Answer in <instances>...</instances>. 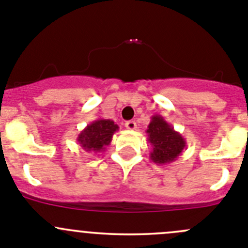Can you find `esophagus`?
<instances>
[{
	"label": "esophagus",
	"instance_id": "1",
	"mask_svg": "<svg viewBox=\"0 0 248 248\" xmlns=\"http://www.w3.org/2000/svg\"><path fill=\"white\" fill-rule=\"evenodd\" d=\"M124 126H126V128L129 129V131H133V129L137 128V124H136V121H133V120H131V121H127L126 124H124Z\"/></svg>",
	"mask_w": 248,
	"mask_h": 248
}]
</instances>
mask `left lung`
<instances>
[{
	"label": "left lung",
	"mask_w": 248,
	"mask_h": 248,
	"mask_svg": "<svg viewBox=\"0 0 248 248\" xmlns=\"http://www.w3.org/2000/svg\"><path fill=\"white\" fill-rule=\"evenodd\" d=\"M146 134L151 145L150 160L157 165H167L177 160L186 145L182 134L174 131L161 115L151 117Z\"/></svg>",
	"instance_id": "left-lung-1"
}]
</instances>
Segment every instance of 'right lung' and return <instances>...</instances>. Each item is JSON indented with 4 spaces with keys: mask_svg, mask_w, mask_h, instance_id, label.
<instances>
[{
    "mask_svg": "<svg viewBox=\"0 0 248 248\" xmlns=\"http://www.w3.org/2000/svg\"><path fill=\"white\" fill-rule=\"evenodd\" d=\"M119 126L112 120L98 119L87 124L78 137V143L87 153H102L112 140Z\"/></svg>",
    "mask_w": 248,
    "mask_h": 248,
    "instance_id": "right-lung-1",
    "label": "right lung"
}]
</instances>
